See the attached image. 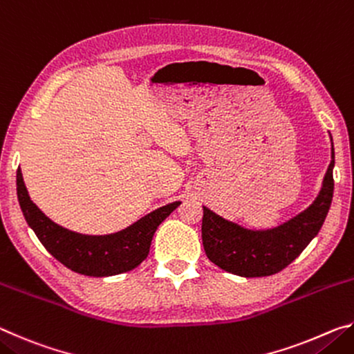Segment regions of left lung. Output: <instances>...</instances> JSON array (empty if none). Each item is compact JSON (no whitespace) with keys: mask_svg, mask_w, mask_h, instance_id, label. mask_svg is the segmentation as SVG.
Segmentation results:
<instances>
[{"mask_svg":"<svg viewBox=\"0 0 354 354\" xmlns=\"http://www.w3.org/2000/svg\"><path fill=\"white\" fill-rule=\"evenodd\" d=\"M331 158L323 187L313 205L273 230L251 231L203 206L201 237L209 261L243 278L270 277L295 261L319 234L331 206L334 148Z\"/></svg>","mask_w":354,"mask_h":354,"instance_id":"1","label":"left lung"}]
</instances>
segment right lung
<instances>
[{"label": "right lung", "instance_id": "1", "mask_svg": "<svg viewBox=\"0 0 354 354\" xmlns=\"http://www.w3.org/2000/svg\"><path fill=\"white\" fill-rule=\"evenodd\" d=\"M17 195L28 225L41 245L65 267L86 277H112L136 268L149 253L158 226L181 201L156 209L127 230L107 236H86L65 230L50 220L29 198L21 170L17 171Z\"/></svg>", "mask_w": 354, "mask_h": 354}]
</instances>
